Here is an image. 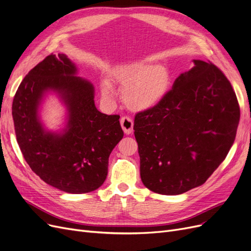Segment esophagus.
Returning a JSON list of instances; mask_svg holds the SVG:
<instances>
[{
  "instance_id": "1",
  "label": "esophagus",
  "mask_w": 251,
  "mask_h": 251,
  "mask_svg": "<svg viewBox=\"0 0 251 251\" xmlns=\"http://www.w3.org/2000/svg\"><path fill=\"white\" fill-rule=\"evenodd\" d=\"M121 126H122L123 130L126 134H130L133 131V121L131 118H129L127 116L121 118Z\"/></svg>"
}]
</instances>
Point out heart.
Returning a JSON list of instances; mask_svg holds the SVG:
<instances>
[{"mask_svg": "<svg viewBox=\"0 0 251 251\" xmlns=\"http://www.w3.org/2000/svg\"><path fill=\"white\" fill-rule=\"evenodd\" d=\"M114 76L119 85L125 89L123 100L133 110H146L157 105L168 94L172 76L168 68L148 62L124 65L115 70ZM101 92L105 97L114 94L108 80L101 82Z\"/></svg>", "mask_w": 251, "mask_h": 251, "instance_id": "1", "label": "heart"}]
</instances>
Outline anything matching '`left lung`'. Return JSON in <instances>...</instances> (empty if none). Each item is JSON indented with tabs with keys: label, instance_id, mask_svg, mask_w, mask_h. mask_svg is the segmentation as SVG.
I'll return each instance as SVG.
<instances>
[{
	"label": "left lung",
	"instance_id": "8db88e82",
	"mask_svg": "<svg viewBox=\"0 0 251 251\" xmlns=\"http://www.w3.org/2000/svg\"><path fill=\"white\" fill-rule=\"evenodd\" d=\"M158 104L134 118L141 178L153 192L176 196L201 186L233 146L240 107L214 64L193 60Z\"/></svg>",
	"mask_w": 251,
	"mask_h": 251
}]
</instances>
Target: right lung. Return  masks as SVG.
<instances>
[{
    "label": "right lung",
    "instance_id": "right-lung-1",
    "mask_svg": "<svg viewBox=\"0 0 251 251\" xmlns=\"http://www.w3.org/2000/svg\"><path fill=\"white\" fill-rule=\"evenodd\" d=\"M66 54H50L26 74L12 103L16 141L31 170L50 186L68 193L99 188L106 179L108 157L124 132L119 115L96 108L94 87L75 74ZM59 94L69 111L63 133L46 132L38 108L46 92Z\"/></svg>",
    "mask_w": 251,
    "mask_h": 251
}]
</instances>
